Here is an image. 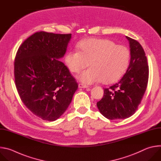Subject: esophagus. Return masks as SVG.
Wrapping results in <instances>:
<instances>
[{
    "label": "esophagus",
    "mask_w": 161,
    "mask_h": 161,
    "mask_svg": "<svg viewBox=\"0 0 161 161\" xmlns=\"http://www.w3.org/2000/svg\"><path fill=\"white\" fill-rule=\"evenodd\" d=\"M79 88H87V87H89V86H87V85H85V84H81V83H80V84H79Z\"/></svg>",
    "instance_id": "34e87169"
}]
</instances>
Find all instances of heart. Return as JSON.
Segmentation results:
<instances>
[{
    "label": "heart",
    "instance_id": "1",
    "mask_svg": "<svg viewBox=\"0 0 161 161\" xmlns=\"http://www.w3.org/2000/svg\"><path fill=\"white\" fill-rule=\"evenodd\" d=\"M79 51H69L65 62L73 73L91 68L81 72L77 77L84 84L102 80L104 84L113 83L125 72L130 61V52L126 47L108 39H88L77 44Z\"/></svg>",
    "mask_w": 161,
    "mask_h": 161
}]
</instances>
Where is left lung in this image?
I'll list each match as a JSON object with an SVG mask.
<instances>
[{
  "label": "left lung",
  "instance_id": "1",
  "mask_svg": "<svg viewBox=\"0 0 161 161\" xmlns=\"http://www.w3.org/2000/svg\"><path fill=\"white\" fill-rule=\"evenodd\" d=\"M130 47V62L125 74L116 84L104 89L97 102L100 112L110 120L124 119L137 110L147 89L148 66L145 51L136 41L125 37Z\"/></svg>",
  "mask_w": 161,
  "mask_h": 161
}]
</instances>
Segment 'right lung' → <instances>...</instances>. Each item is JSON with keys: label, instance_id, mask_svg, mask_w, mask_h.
<instances>
[{"label": "right lung", "instance_id": "add662e5", "mask_svg": "<svg viewBox=\"0 0 161 161\" xmlns=\"http://www.w3.org/2000/svg\"><path fill=\"white\" fill-rule=\"evenodd\" d=\"M72 34L36 32L19 47L14 61L16 86L24 105L39 118L58 119L66 111L78 88L75 79L59 59Z\"/></svg>", "mask_w": 161, "mask_h": 161}]
</instances>
